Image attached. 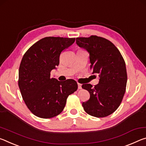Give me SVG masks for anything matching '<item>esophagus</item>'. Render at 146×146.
I'll return each instance as SVG.
<instances>
[{"mask_svg":"<svg viewBox=\"0 0 146 146\" xmlns=\"http://www.w3.org/2000/svg\"><path fill=\"white\" fill-rule=\"evenodd\" d=\"M78 89H82V84H80V83H78Z\"/></svg>","mask_w":146,"mask_h":146,"instance_id":"obj_1","label":"esophagus"}]
</instances>
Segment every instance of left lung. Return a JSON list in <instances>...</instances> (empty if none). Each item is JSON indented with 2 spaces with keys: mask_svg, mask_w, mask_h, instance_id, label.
I'll return each mask as SVG.
<instances>
[{
  "mask_svg": "<svg viewBox=\"0 0 146 146\" xmlns=\"http://www.w3.org/2000/svg\"><path fill=\"white\" fill-rule=\"evenodd\" d=\"M76 44L89 52L90 69L100 78L94 87L82 85L90 94L89 100L83 102V109L97 118L109 116L118 108L125 92L127 76L125 61L115 45L104 37H77Z\"/></svg>",
  "mask_w": 146,
  "mask_h": 146,
  "instance_id": "left-lung-1",
  "label": "left lung"
}]
</instances>
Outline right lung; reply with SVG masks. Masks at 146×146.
Masks as SVG:
<instances>
[{"mask_svg": "<svg viewBox=\"0 0 146 146\" xmlns=\"http://www.w3.org/2000/svg\"><path fill=\"white\" fill-rule=\"evenodd\" d=\"M75 38L46 37L33 44L21 60L18 85L26 106L41 118H50L63 111L66 99L78 89L75 80L59 82L50 72L59 64V56Z\"/></svg>", "mask_w": 146, "mask_h": 146, "instance_id": "1", "label": "right lung"}]
</instances>
